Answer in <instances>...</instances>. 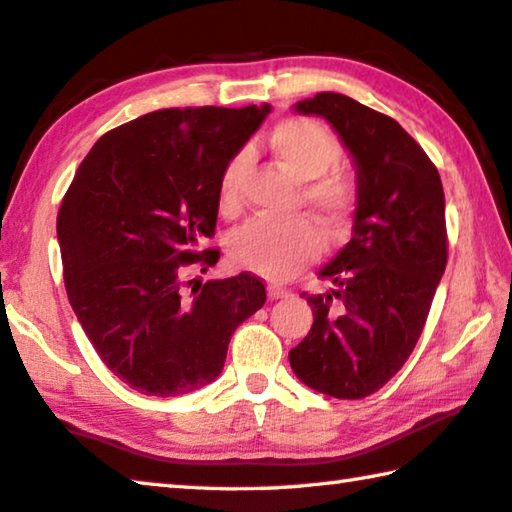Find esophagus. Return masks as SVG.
<instances>
[{
    "mask_svg": "<svg viewBox=\"0 0 512 512\" xmlns=\"http://www.w3.org/2000/svg\"><path fill=\"white\" fill-rule=\"evenodd\" d=\"M266 293H268V297H271V300H284V297H291V291H286V288L275 286V284L268 286Z\"/></svg>",
    "mask_w": 512,
    "mask_h": 512,
    "instance_id": "1",
    "label": "esophagus"
}]
</instances>
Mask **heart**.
<instances>
[{"mask_svg": "<svg viewBox=\"0 0 512 512\" xmlns=\"http://www.w3.org/2000/svg\"><path fill=\"white\" fill-rule=\"evenodd\" d=\"M277 165L293 181L304 183L302 203L331 235L345 232L358 206V190L347 174L336 167L342 159V145L331 129L318 120L293 118L273 129L268 138ZM246 154L228 161L219 181V206L224 212L239 208V185L246 172ZM322 250L320 232L306 219L282 224L253 219L230 239V262L266 280H288L318 259Z\"/></svg>", "mask_w": 512, "mask_h": 512, "instance_id": "b5f03b06", "label": "heart"}]
</instances>
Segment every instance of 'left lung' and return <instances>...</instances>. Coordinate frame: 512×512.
<instances>
[{"instance_id":"obj_1","label":"left lung","mask_w":512,"mask_h":512,"mask_svg":"<svg viewBox=\"0 0 512 512\" xmlns=\"http://www.w3.org/2000/svg\"><path fill=\"white\" fill-rule=\"evenodd\" d=\"M333 127L356 167L351 239L306 295L313 327L288 351L295 376L333 398H365L405 365L448 262L441 176L394 118L322 91L293 105Z\"/></svg>"}]
</instances>
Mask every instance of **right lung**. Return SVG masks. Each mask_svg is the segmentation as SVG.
Wrapping results in <instances>:
<instances>
[{
  "label": "right lung",
  "mask_w": 512,
  "mask_h": 512,
  "mask_svg": "<svg viewBox=\"0 0 512 512\" xmlns=\"http://www.w3.org/2000/svg\"><path fill=\"white\" fill-rule=\"evenodd\" d=\"M271 105L161 109L111 129L64 194L58 241L64 286L82 331L123 383L181 396L224 369L230 338L266 302L239 273L185 288L192 264L215 266L219 181Z\"/></svg>",
  "instance_id": "1"
}]
</instances>
